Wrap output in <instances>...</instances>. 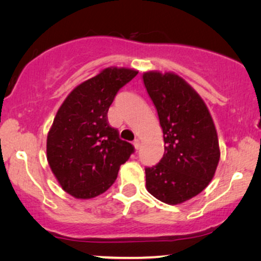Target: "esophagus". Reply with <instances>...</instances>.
<instances>
[{
  "mask_svg": "<svg viewBox=\"0 0 261 261\" xmlns=\"http://www.w3.org/2000/svg\"><path fill=\"white\" fill-rule=\"evenodd\" d=\"M133 145H134L135 148L139 149V148H140V146H141V142H140V140H139V139H135V140L133 141Z\"/></svg>",
  "mask_w": 261,
  "mask_h": 261,
  "instance_id": "34e87169",
  "label": "esophagus"
}]
</instances>
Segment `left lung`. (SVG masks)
Masks as SVG:
<instances>
[{
    "mask_svg": "<svg viewBox=\"0 0 261 261\" xmlns=\"http://www.w3.org/2000/svg\"><path fill=\"white\" fill-rule=\"evenodd\" d=\"M144 83L158 112L165 152L146 167V188L156 199L179 204L208 187L220 160L212 116L199 95L174 73L146 72Z\"/></svg>",
    "mask_w": 261,
    "mask_h": 261,
    "instance_id": "left-lung-1",
    "label": "left lung"
}]
</instances>
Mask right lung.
<instances>
[{"instance_id": "right-lung-1", "label": "right lung", "mask_w": 261, "mask_h": 261, "mask_svg": "<svg viewBox=\"0 0 261 261\" xmlns=\"http://www.w3.org/2000/svg\"><path fill=\"white\" fill-rule=\"evenodd\" d=\"M138 74L108 67L71 91L47 135V160L67 194L92 198L114 184L120 166L134 153L108 122V110L119 90Z\"/></svg>"}]
</instances>
